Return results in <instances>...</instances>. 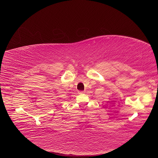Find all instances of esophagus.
I'll return each instance as SVG.
<instances>
[{
    "instance_id": "obj_1",
    "label": "esophagus",
    "mask_w": 158,
    "mask_h": 158,
    "mask_svg": "<svg viewBox=\"0 0 158 158\" xmlns=\"http://www.w3.org/2000/svg\"><path fill=\"white\" fill-rule=\"evenodd\" d=\"M78 93H80V94L83 93V91H78Z\"/></svg>"
}]
</instances>
